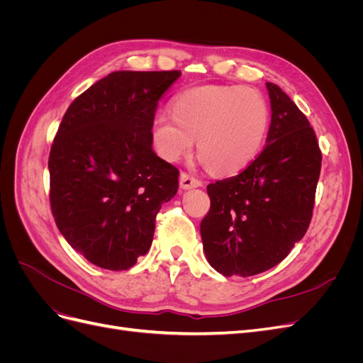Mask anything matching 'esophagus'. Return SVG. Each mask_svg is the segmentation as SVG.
<instances>
[{
    "mask_svg": "<svg viewBox=\"0 0 363 363\" xmlns=\"http://www.w3.org/2000/svg\"><path fill=\"white\" fill-rule=\"evenodd\" d=\"M203 186V182L195 179L194 175L188 174V172H182L180 174V188L182 189H192V188H200Z\"/></svg>",
    "mask_w": 363,
    "mask_h": 363,
    "instance_id": "esophagus-1",
    "label": "esophagus"
}]
</instances>
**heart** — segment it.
<instances>
[{"instance_id":"heart-1","label":"heart","mask_w":363,"mask_h":363,"mask_svg":"<svg viewBox=\"0 0 363 363\" xmlns=\"http://www.w3.org/2000/svg\"><path fill=\"white\" fill-rule=\"evenodd\" d=\"M172 115L160 113L152 123L157 155L177 162L189 155L196 139L199 157L218 174L236 172L255 160L271 123L269 104L260 91L228 84L182 92L172 103Z\"/></svg>"}]
</instances>
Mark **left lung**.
Masks as SVG:
<instances>
[{
  "mask_svg": "<svg viewBox=\"0 0 363 363\" xmlns=\"http://www.w3.org/2000/svg\"><path fill=\"white\" fill-rule=\"evenodd\" d=\"M267 87L272 113L265 148L242 172L207 186L203 247L208 263L225 277L276 267L312 219L323 160L316 135L277 84Z\"/></svg>",
  "mask_w": 363,
  "mask_h": 363,
  "instance_id": "8db88e82",
  "label": "left lung"
}]
</instances>
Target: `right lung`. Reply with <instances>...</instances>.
Segmentation results:
<instances>
[{"label": "right lung", "mask_w": 363, "mask_h": 363, "mask_svg": "<svg viewBox=\"0 0 363 363\" xmlns=\"http://www.w3.org/2000/svg\"><path fill=\"white\" fill-rule=\"evenodd\" d=\"M180 71H116L79 95L54 136L50 204L68 244L94 265L123 271L147 255L179 169L152 151L162 95Z\"/></svg>", "instance_id": "right-lung-1"}]
</instances>
